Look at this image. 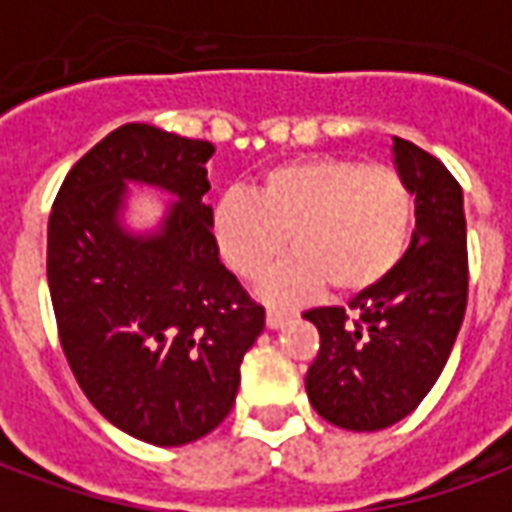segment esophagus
<instances>
[{
  "label": "esophagus",
  "mask_w": 512,
  "mask_h": 512,
  "mask_svg": "<svg viewBox=\"0 0 512 512\" xmlns=\"http://www.w3.org/2000/svg\"><path fill=\"white\" fill-rule=\"evenodd\" d=\"M288 321H290V312H285V310H268L266 312L268 329H282V326H285Z\"/></svg>",
  "instance_id": "1"
}]
</instances>
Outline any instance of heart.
Here are the masks:
<instances>
[{
    "instance_id": "obj_1",
    "label": "heart",
    "mask_w": 512,
    "mask_h": 512,
    "mask_svg": "<svg viewBox=\"0 0 512 512\" xmlns=\"http://www.w3.org/2000/svg\"><path fill=\"white\" fill-rule=\"evenodd\" d=\"M414 194L397 169L343 156H307L263 172L252 189L227 191L213 208V238L238 277H266L268 299H301L326 282L362 293L384 282L406 252Z\"/></svg>"
}]
</instances>
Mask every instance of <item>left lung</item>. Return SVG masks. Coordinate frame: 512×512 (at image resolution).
<instances>
[{
    "label": "left lung",
    "mask_w": 512,
    "mask_h": 512,
    "mask_svg": "<svg viewBox=\"0 0 512 512\" xmlns=\"http://www.w3.org/2000/svg\"><path fill=\"white\" fill-rule=\"evenodd\" d=\"M395 167L414 194L417 227L406 255L376 288L345 307L304 318L321 334L307 370V395L326 422L381 430L428 395L461 332L469 255L463 191L439 158L395 136Z\"/></svg>",
    "instance_id": "8db88e82"
}]
</instances>
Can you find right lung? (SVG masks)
<instances>
[{
  "instance_id": "1",
  "label": "right lung",
  "mask_w": 512,
  "mask_h": 512,
  "mask_svg": "<svg viewBox=\"0 0 512 512\" xmlns=\"http://www.w3.org/2000/svg\"><path fill=\"white\" fill-rule=\"evenodd\" d=\"M211 156V142L126 123L73 164L49 216L46 274L65 359L115 428L156 447L222 425L266 326L219 260L202 202ZM128 182L176 197L156 234L122 227Z\"/></svg>"
}]
</instances>
